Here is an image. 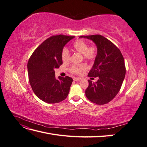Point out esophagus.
Instances as JSON below:
<instances>
[{
    "mask_svg": "<svg viewBox=\"0 0 147 147\" xmlns=\"http://www.w3.org/2000/svg\"><path fill=\"white\" fill-rule=\"evenodd\" d=\"M73 80L74 81H80V80H81V78H77V77H74L73 78Z\"/></svg>",
    "mask_w": 147,
    "mask_h": 147,
    "instance_id": "obj_1",
    "label": "esophagus"
}]
</instances>
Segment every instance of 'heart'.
I'll use <instances>...</instances> for the list:
<instances>
[{"label": "heart", "mask_w": 147, "mask_h": 147, "mask_svg": "<svg viewBox=\"0 0 147 147\" xmlns=\"http://www.w3.org/2000/svg\"><path fill=\"white\" fill-rule=\"evenodd\" d=\"M73 50L82 54L83 58L88 61H93L97 55V48L94 45L88 47V43L83 40H77L72 45ZM62 60L64 63H68L70 60V53L67 48H64L61 54ZM86 69V65L84 64L73 65L70 67V71L75 74H80Z\"/></svg>", "instance_id": "b5f03b06"}]
</instances>
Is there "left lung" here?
<instances>
[{"instance_id":"8db88e82","label":"left lung","mask_w":147,"mask_h":147,"mask_svg":"<svg viewBox=\"0 0 147 147\" xmlns=\"http://www.w3.org/2000/svg\"><path fill=\"white\" fill-rule=\"evenodd\" d=\"M80 38L91 40L97 49L94 64L88 75L97 77L98 80L96 82L89 80L86 96L96 104L108 103L117 96L125 77L123 56L112 42L100 35L81 36Z\"/></svg>"}]
</instances>
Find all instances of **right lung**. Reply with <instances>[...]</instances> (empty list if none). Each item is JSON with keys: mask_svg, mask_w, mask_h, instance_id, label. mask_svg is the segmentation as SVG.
<instances>
[{"mask_svg": "<svg viewBox=\"0 0 147 147\" xmlns=\"http://www.w3.org/2000/svg\"><path fill=\"white\" fill-rule=\"evenodd\" d=\"M74 36L59 35L44 41L32 53L28 63L29 80L35 94L48 104L58 103L68 96L73 79L55 77V69L63 64L64 46Z\"/></svg>", "mask_w": 147, "mask_h": 147, "instance_id": "right-lung-1", "label": "right lung"}]
</instances>
